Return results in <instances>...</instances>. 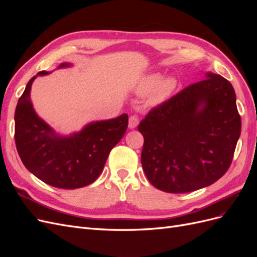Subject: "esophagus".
<instances>
[{
    "mask_svg": "<svg viewBox=\"0 0 257 257\" xmlns=\"http://www.w3.org/2000/svg\"><path fill=\"white\" fill-rule=\"evenodd\" d=\"M138 123H139V119L137 115L134 114V115L130 116V119H128V127L130 128H135L138 125Z\"/></svg>",
    "mask_w": 257,
    "mask_h": 257,
    "instance_id": "34e87169",
    "label": "esophagus"
}]
</instances>
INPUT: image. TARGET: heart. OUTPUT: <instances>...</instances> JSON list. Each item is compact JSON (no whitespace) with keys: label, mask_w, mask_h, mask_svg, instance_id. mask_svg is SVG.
Returning a JSON list of instances; mask_svg holds the SVG:
<instances>
[{"label":"heart","mask_w":257,"mask_h":257,"mask_svg":"<svg viewBox=\"0 0 257 257\" xmlns=\"http://www.w3.org/2000/svg\"><path fill=\"white\" fill-rule=\"evenodd\" d=\"M178 87V81L174 77H167L164 79V75L161 73H152L146 75L139 80L136 85V91L139 94H149L152 104H160L166 100L173 94Z\"/></svg>","instance_id":"heart-1"}]
</instances>
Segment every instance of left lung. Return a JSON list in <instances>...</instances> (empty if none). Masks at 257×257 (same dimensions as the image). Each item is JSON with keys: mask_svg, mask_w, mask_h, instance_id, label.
<instances>
[{"mask_svg": "<svg viewBox=\"0 0 257 257\" xmlns=\"http://www.w3.org/2000/svg\"><path fill=\"white\" fill-rule=\"evenodd\" d=\"M148 180L167 193L205 188L227 172L241 132L236 93L224 77L190 84L152 108L138 125Z\"/></svg>", "mask_w": 257, "mask_h": 257, "instance_id": "8db88e82", "label": "left lung"}]
</instances>
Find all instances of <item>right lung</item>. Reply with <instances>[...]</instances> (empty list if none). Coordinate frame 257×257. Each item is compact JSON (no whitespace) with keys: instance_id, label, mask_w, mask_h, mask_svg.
I'll return each instance as SVG.
<instances>
[{"instance_id":"add662e5","label":"right lung","mask_w":257,"mask_h":257,"mask_svg":"<svg viewBox=\"0 0 257 257\" xmlns=\"http://www.w3.org/2000/svg\"><path fill=\"white\" fill-rule=\"evenodd\" d=\"M71 66L62 63L58 68ZM49 73L42 71L37 75ZM34 76L18 99L15 111V142L29 172L60 189H78L94 182L102 173L112 148L125 134L128 116L89 123L79 133L59 136L36 114L30 92Z\"/></svg>"}]
</instances>
